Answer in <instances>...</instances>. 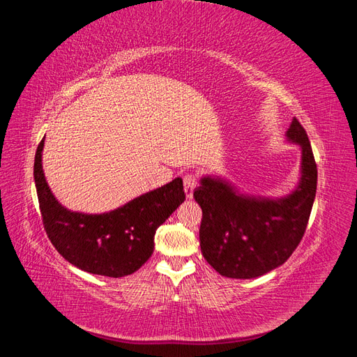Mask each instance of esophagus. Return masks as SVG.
Returning a JSON list of instances; mask_svg holds the SVG:
<instances>
[{
  "label": "esophagus",
  "instance_id": "obj_1",
  "mask_svg": "<svg viewBox=\"0 0 357 357\" xmlns=\"http://www.w3.org/2000/svg\"><path fill=\"white\" fill-rule=\"evenodd\" d=\"M183 185H185V193H186V198L192 199L193 198V189L197 188V177L193 174H185L183 176Z\"/></svg>",
  "mask_w": 357,
  "mask_h": 357
}]
</instances>
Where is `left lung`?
Returning a JSON list of instances; mask_svg holds the SVG:
<instances>
[{
	"label": "left lung",
	"mask_w": 357,
	"mask_h": 357,
	"mask_svg": "<svg viewBox=\"0 0 357 357\" xmlns=\"http://www.w3.org/2000/svg\"><path fill=\"white\" fill-rule=\"evenodd\" d=\"M286 139L301 147V177L289 195H247L219 176L202 177L193 192L202 208V256L223 277L245 280L273 271L287 261L304 236L316 198L317 165L296 117Z\"/></svg>",
	"instance_id": "1"
}]
</instances>
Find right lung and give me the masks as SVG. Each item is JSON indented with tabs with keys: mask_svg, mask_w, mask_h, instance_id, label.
<instances>
[{
	"mask_svg": "<svg viewBox=\"0 0 357 357\" xmlns=\"http://www.w3.org/2000/svg\"><path fill=\"white\" fill-rule=\"evenodd\" d=\"M45 138L37 147L34 180L40 211L50 243L82 271L125 277L152 256L159 226L185 201L180 177L143 193L116 210L88 214L71 211L53 195L41 165Z\"/></svg>",
	"mask_w": 357,
	"mask_h": 357,
	"instance_id": "add662e5",
	"label": "right lung"
}]
</instances>
